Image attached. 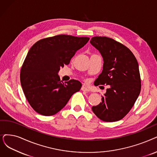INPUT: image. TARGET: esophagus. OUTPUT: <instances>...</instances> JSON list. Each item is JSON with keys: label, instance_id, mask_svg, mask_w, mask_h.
<instances>
[{"label": "esophagus", "instance_id": "34e87169", "mask_svg": "<svg viewBox=\"0 0 157 157\" xmlns=\"http://www.w3.org/2000/svg\"><path fill=\"white\" fill-rule=\"evenodd\" d=\"M81 90H82V91H90V89L88 88V87H86V86H83L82 87V88H81Z\"/></svg>", "mask_w": 157, "mask_h": 157}]
</instances>
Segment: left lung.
<instances>
[{
  "label": "left lung",
  "mask_w": 157,
  "mask_h": 157,
  "mask_svg": "<svg viewBox=\"0 0 157 157\" xmlns=\"http://www.w3.org/2000/svg\"><path fill=\"white\" fill-rule=\"evenodd\" d=\"M103 58V70L94 84L109 85L102 102L92 110L100 120L115 122L132 108L141 90L138 62L129 49L105 36H94L90 40Z\"/></svg>",
  "instance_id": "1"
}]
</instances>
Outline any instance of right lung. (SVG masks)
<instances>
[{
    "label": "right lung",
    "mask_w": 157,
    "mask_h": 157,
    "mask_svg": "<svg viewBox=\"0 0 157 157\" xmlns=\"http://www.w3.org/2000/svg\"><path fill=\"white\" fill-rule=\"evenodd\" d=\"M89 40L87 36L60 35L41 39L30 48L20 77L25 97L35 111L44 116L55 115L81 89L78 80L64 83L58 73Z\"/></svg>",
    "instance_id": "right-lung-1"
}]
</instances>
